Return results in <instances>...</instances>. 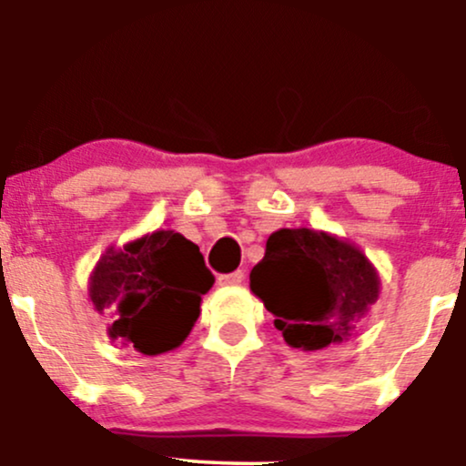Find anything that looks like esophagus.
I'll return each instance as SVG.
<instances>
[{"label": "esophagus", "mask_w": 466, "mask_h": 466, "mask_svg": "<svg viewBox=\"0 0 466 466\" xmlns=\"http://www.w3.org/2000/svg\"><path fill=\"white\" fill-rule=\"evenodd\" d=\"M245 280V271L243 269H237L232 271V274H221L217 278L218 285H238V282Z\"/></svg>", "instance_id": "esophagus-1"}]
</instances>
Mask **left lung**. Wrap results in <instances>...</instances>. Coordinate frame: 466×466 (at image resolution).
Instances as JSON below:
<instances>
[{
  "instance_id": "8db88e82",
  "label": "left lung",
  "mask_w": 466,
  "mask_h": 466,
  "mask_svg": "<svg viewBox=\"0 0 466 466\" xmlns=\"http://www.w3.org/2000/svg\"><path fill=\"white\" fill-rule=\"evenodd\" d=\"M249 287L276 315L289 346L319 350L350 335L352 322L377 300L379 276L350 243L307 228L278 229Z\"/></svg>"
}]
</instances>
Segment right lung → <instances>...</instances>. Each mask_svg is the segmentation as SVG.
Instances as JSON below:
<instances>
[{
    "mask_svg": "<svg viewBox=\"0 0 466 466\" xmlns=\"http://www.w3.org/2000/svg\"><path fill=\"white\" fill-rule=\"evenodd\" d=\"M215 285L195 243L177 232H153L100 258L89 285L109 335L144 355L177 349L199 318L203 293Z\"/></svg>",
    "mask_w": 466,
    "mask_h": 466,
    "instance_id": "right-lung-1",
    "label": "right lung"
}]
</instances>
